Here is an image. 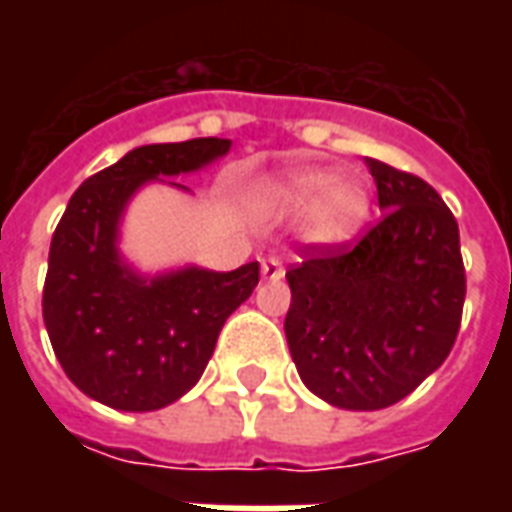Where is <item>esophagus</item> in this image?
I'll list each match as a JSON object with an SVG mask.
<instances>
[{
	"label": "esophagus",
	"mask_w": 512,
	"mask_h": 512,
	"mask_svg": "<svg viewBox=\"0 0 512 512\" xmlns=\"http://www.w3.org/2000/svg\"><path fill=\"white\" fill-rule=\"evenodd\" d=\"M285 274V266H282V260L277 255H271L263 260V277L266 279H279Z\"/></svg>",
	"instance_id": "1"
}]
</instances>
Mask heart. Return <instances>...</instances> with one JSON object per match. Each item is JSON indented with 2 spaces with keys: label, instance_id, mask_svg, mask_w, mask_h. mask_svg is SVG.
<instances>
[{
  "label": "heart",
  "instance_id": "1",
  "mask_svg": "<svg viewBox=\"0 0 512 512\" xmlns=\"http://www.w3.org/2000/svg\"><path fill=\"white\" fill-rule=\"evenodd\" d=\"M268 200L290 213H310V233L321 241H348L367 216V191L356 180H337L332 169H301L277 180Z\"/></svg>",
  "mask_w": 512,
  "mask_h": 512
}]
</instances>
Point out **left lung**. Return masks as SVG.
Instances as JSON below:
<instances>
[{"label": "left lung", "mask_w": 512, "mask_h": 512, "mask_svg": "<svg viewBox=\"0 0 512 512\" xmlns=\"http://www.w3.org/2000/svg\"><path fill=\"white\" fill-rule=\"evenodd\" d=\"M384 216L359 241L304 244L285 318L301 381L351 411L395 406L450 356L461 329V235L436 189L365 158Z\"/></svg>", "instance_id": "obj_1"}]
</instances>
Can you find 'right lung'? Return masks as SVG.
Masks as SVG:
<instances>
[{
  "label": "right lung",
  "instance_id": "right-lung-1",
  "mask_svg": "<svg viewBox=\"0 0 512 512\" xmlns=\"http://www.w3.org/2000/svg\"><path fill=\"white\" fill-rule=\"evenodd\" d=\"M230 139L142 145L73 191L54 230L43 321L65 376L120 411H156L197 384L224 321L260 282V266L183 268L142 279L120 263L117 222L142 183L205 167ZM180 186V183H175Z\"/></svg>",
  "mask_w": 512,
  "mask_h": 512
}]
</instances>
